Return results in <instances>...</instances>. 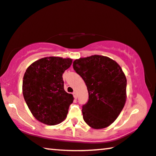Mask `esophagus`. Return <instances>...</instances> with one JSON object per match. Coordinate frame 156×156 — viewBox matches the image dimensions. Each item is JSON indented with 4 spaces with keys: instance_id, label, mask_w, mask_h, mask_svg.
<instances>
[{
    "instance_id": "1",
    "label": "esophagus",
    "mask_w": 156,
    "mask_h": 156,
    "mask_svg": "<svg viewBox=\"0 0 156 156\" xmlns=\"http://www.w3.org/2000/svg\"><path fill=\"white\" fill-rule=\"evenodd\" d=\"M73 97H74V98H77L78 95H77V93H76V91H74V92H73Z\"/></svg>"
}]
</instances>
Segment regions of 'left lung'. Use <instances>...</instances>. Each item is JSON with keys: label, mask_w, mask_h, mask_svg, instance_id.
I'll use <instances>...</instances> for the list:
<instances>
[{"label": "left lung", "mask_w": 156, "mask_h": 156, "mask_svg": "<svg viewBox=\"0 0 156 156\" xmlns=\"http://www.w3.org/2000/svg\"><path fill=\"white\" fill-rule=\"evenodd\" d=\"M73 67L87 85L89 98L83 119L94 129L115 122L126 103V78L120 66L108 57L94 55L76 60Z\"/></svg>", "instance_id": "1"}]
</instances>
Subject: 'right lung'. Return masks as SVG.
Returning a JSON list of instances; mask_svg holds the SVG:
<instances>
[{"label":"right lung","mask_w":156,"mask_h":156,"mask_svg":"<svg viewBox=\"0 0 156 156\" xmlns=\"http://www.w3.org/2000/svg\"><path fill=\"white\" fill-rule=\"evenodd\" d=\"M72 60L48 57L34 62L26 69L23 94L27 105L37 119L47 125L64 121L73 97L64 89L62 74Z\"/></svg>","instance_id":"right-lung-1"}]
</instances>
